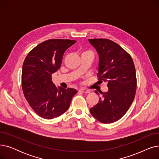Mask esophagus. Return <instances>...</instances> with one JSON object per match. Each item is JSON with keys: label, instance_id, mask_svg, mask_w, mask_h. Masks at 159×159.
Here are the masks:
<instances>
[{"label": "esophagus", "instance_id": "34e87169", "mask_svg": "<svg viewBox=\"0 0 159 159\" xmlns=\"http://www.w3.org/2000/svg\"><path fill=\"white\" fill-rule=\"evenodd\" d=\"M79 91H82V93H88L90 92L89 90H88V89H80Z\"/></svg>", "mask_w": 159, "mask_h": 159}]
</instances>
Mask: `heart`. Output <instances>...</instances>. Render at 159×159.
<instances>
[{
	"instance_id": "heart-1",
	"label": "heart",
	"mask_w": 159,
	"mask_h": 159,
	"mask_svg": "<svg viewBox=\"0 0 159 159\" xmlns=\"http://www.w3.org/2000/svg\"><path fill=\"white\" fill-rule=\"evenodd\" d=\"M88 53H91V54H93L92 52L91 51H89V50H84V51H83L82 53V55H84V54H88Z\"/></svg>"
}]
</instances>
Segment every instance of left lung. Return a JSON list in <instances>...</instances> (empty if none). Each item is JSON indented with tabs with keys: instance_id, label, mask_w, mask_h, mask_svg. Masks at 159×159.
I'll return each mask as SVG.
<instances>
[{
	"instance_id": "obj_1",
	"label": "left lung",
	"mask_w": 159,
	"mask_h": 159,
	"mask_svg": "<svg viewBox=\"0 0 159 159\" xmlns=\"http://www.w3.org/2000/svg\"><path fill=\"white\" fill-rule=\"evenodd\" d=\"M89 42L98 54V80L107 82L108 87L90 113L99 122L112 123L122 117L134 100L135 65L130 55L115 42L106 39H89ZM95 93L99 95L97 91Z\"/></svg>"
}]
</instances>
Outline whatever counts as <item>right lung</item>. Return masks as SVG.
I'll return each mask as SVG.
<instances>
[{
	"label": "right lung",
	"instance_id": "right-lung-1",
	"mask_svg": "<svg viewBox=\"0 0 159 159\" xmlns=\"http://www.w3.org/2000/svg\"><path fill=\"white\" fill-rule=\"evenodd\" d=\"M69 39H49L37 45L27 55L22 71V88L25 98L38 115L46 119L61 116L68 110L73 88H57L52 75L61 68L66 50L76 43Z\"/></svg>",
	"mask_w": 159,
	"mask_h": 159
}]
</instances>
